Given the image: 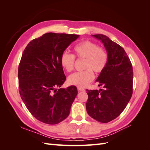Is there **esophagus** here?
<instances>
[{"label": "esophagus", "mask_w": 150, "mask_h": 150, "mask_svg": "<svg viewBox=\"0 0 150 150\" xmlns=\"http://www.w3.org/2000/svg\"><path fill=\"white\" fill-rule=\"evenodd\" d=\"M79 91H85V89L83 88H78Z\"/></svg>", "instance_id": "obj_1"}]
</instances>
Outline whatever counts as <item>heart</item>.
Instances as JSON below:
<instances>
[{
    "instance_id": "1",
    "label": "heart",
    "mask_w": 150,
    "mask_h": 150,
    "mask_svg": "<svg viewBox=\"0 0 150 150\" xmlns=\"http://www.w3.org/2000/svg\"><path fill=\"white\" fill-rule=\"evenodd\" d=\"M74 56L67 52L63 53L61 57V64L68 72L74 69L75 57L85 59L83 72H78L71 74L68 78V83L78 88H84L91 82L94 78L93 71L100 73L105 68L108 56L106 51L99 47L96 44L89 40L77 44L73 49Z\"/></svg>"
}]
</instances>
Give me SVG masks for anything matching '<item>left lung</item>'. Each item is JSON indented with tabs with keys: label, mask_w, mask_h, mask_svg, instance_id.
<instances>
[{
	"label": "left lung",
	"mask_w": 150,
	"mask_h": 150,
	"mask_svg": "<svg viewBox=\"0 0 150 150\" xmlns=\"http://www.w3.org/2000/svg\"><path fill=\"white\" fill-rule=\"evenodd\" d=\"M105 47L107 64L96 81L104 89L88 90L86 111L93 119L106 123L120 116L133 94V67L124 49L105 35H92Z\"/></svg>",
	"instance_id": "left-lung-1"
}]
</instances>
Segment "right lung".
<instances>
[{
  "label": "right lung",
  "instance_id": "1",
  "mask_svg": "<svg viewBox=\"0 0 150 150\" xmlns=\"http://www.w3.org/2000/svg\"><path fill=\"white\" fill-rule=\"evenodd\" d=\"M79 35L49 33L28 44L18 69L19 93L32 115L56 125L69 116L78 94L75 86L60 88L66 81L61 57Z\"/></svg>",
  "mask_w": 150,
  "mask_h": 150
}]
</instances>
